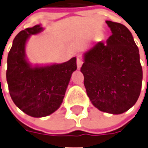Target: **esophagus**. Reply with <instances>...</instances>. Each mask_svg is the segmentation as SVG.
<instances>
[{
  "label": "esophagus",
  "mask_w": 148,
  "mask_h": 148,
  "mask_svg": "<svg viewBox=\"0 0 148 148\" xmlns=\"http://www.w3.org/2000/svg\"><path fill=\"white\" fill-rule=\"evenodd\" d=\"M83 63H84V61H83L82 58L77 57V65L78 69H80V67L82 66Z\"/></svg>",
  "instance_id": "obj_1"
}]
</instances>
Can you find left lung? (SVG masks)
Instances as JSON below:
<instances>
[{"label": "left lung", "instance_id": "1", "mask_svg": "<svg viewBox=\"0 0 148 148\" xmlns=\"http://www.w3.org/2000/svg\"><path fill=\"white\" fill-rule=\"evenodd\" d=\"M106 22L112 34L106 43L99 42L85 52L80 71L95 107L107 113L121 114L138 99L142 68L138 48L128 29L119 23Z\"/></svg>", "mask_w": 148, "mask_h": 148}]
</instances>
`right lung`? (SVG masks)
Listing matches in <instances>:
<instances>
[{"mask_svg":"<svg viewBox=\"0 0 148 148\" xmlns=\"http://www.w3.org/2000/svg\"><path fill=\"white\" fill-rule=\"evenodd\" d=\"M42 30L40 25L20 31L13 42L8 57L7 81L15 105L32 117H45L56 111L63 102L76 58L68 62L44 67H32L27 62L25 46L31 35Z\"/></svg>","mask_w":148,"mask_h":148,"instance_id":"obj_1","label":"right lung"}]
</instances>
